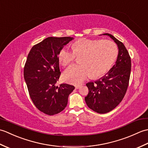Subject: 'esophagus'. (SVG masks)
I'll return each instance as SVG.
<instances>
[{
    "instance_id": "esophagus-1",
    "label": "esophagus",
    "mask_w": 148,
    "mask_h": 148,
    "mask_svg": "<svg viewBox=\"0 0 148 148\" xmlns=\"http://www.w3.org/2000/svg\"><path fill=\"white\" fill-rule=\"evenodd\" d=\"M82 84H76V85H75V88L76 89H79V88L81 86Z\"/></svg>"
}]
</instances>
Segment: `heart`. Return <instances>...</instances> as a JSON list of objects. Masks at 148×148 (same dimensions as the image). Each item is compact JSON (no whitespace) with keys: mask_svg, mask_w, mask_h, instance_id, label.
I'll return each mask as SVG.
<instances>
[{"mask_svg":"<svg viewBox=\"0 0 148 148\" xmlns=\"http://www.w3.org/2000/svg\"><path fill=\"white\" fill-rule=\"evenodd\" d=\"M72 51L62 48L58 58L63 66L74 62L76 56H81V64L72 65L63 74L65 81L72 84L83 82L91 74L93 77L104 76L111 70L118 56L117 45L111 40L80 39L72 45Z\"/></svg>","mask_w":148,"mask_h":148,"instance_id":"b5f03b06","label":"heart"}]
</instances>
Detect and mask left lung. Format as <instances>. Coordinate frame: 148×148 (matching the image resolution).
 Wrapping results in <instances>:
<instances>
[{
  "mask_svg": "<svg viewBox=\"0 0 148 148\" xmlns=\"http://www.w3.org/2000/svg\"><path fill=\"white\" fill-rule=\"evenodd\" d=\"M114 40L118 48L116 64L99 79L86 83L89 92L84 100L88 108L100 114L114 109L126 93L131 72V59L123 44L109 34H103Z\"/></svg>",
  "mask_w": 148,
  "mask_h": 148,
  "instance_id": "left-lung-1",
  "label": "left lung"
}]
</instances>
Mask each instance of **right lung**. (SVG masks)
Masks as SVG:
<instances>
[{
  "label": "right lung",
  "mask_w": 148,
  "mask_h": 148,
  "mask_svg": "<svg viewBox=\"0 0 148 148\" xmlns=\"http://www.w3.org/2000/svg\"><path fill=\"white\" fill-rule=\"evenodd\" d=\"M73 39L49 37L34 45L28 55L23 74L29 95L36 108L48 115L62 111L75 88L65 83L55 85L60 76L58 53Z\"/></svg>",
  "instance_id": "1"
}]
</instances>
